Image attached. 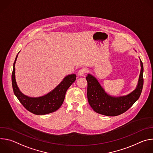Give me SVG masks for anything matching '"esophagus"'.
Listing matches in <instances>:
<instances>
[{"mask_svg": "<svg viewBox=\"0 0 153 153\" xmlns=\"http://www.w3.org/2000/svg\"><path fill=\"white\" fill-rule=\"evenodd\" d=\"M86 68H82V69H81V70H80L79 71L77 74H78V76H83L85 74V73H86Z\"/></svg>", "mask_w": 153, "mask_h": 153, "instance_id": "34e87169", "label": "esophagus"}]
</instances>
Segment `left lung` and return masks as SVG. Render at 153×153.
Returning <instances> with one entry per match:
<instances>
[{
	"instance_id": "8db88e82",
	"label": "left lung",
	"mask_w": 153,
	"mask_h": 153,
	"mask_svg": "<svg viewBox=\"0 0 153 153\" xmlns=\"http://www.w3.org/2000/svg\"><path fill=\"white\" fill-rule=\"evenodd\" d=\"M140 59V58H139ZM140 72L136 88L126 95L114 96L107 93L98 80L91 74H88L87 97L93 110L107 116H116L126 111L139 98L143 85V67L140 59Z\"/></svg>"
}]
</instances>
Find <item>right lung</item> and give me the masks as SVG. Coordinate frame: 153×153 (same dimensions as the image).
I'll list each match as a JSON object with an SVG mask.
<instances>
[{
	"label": "right lung",
	"mask_w": 153,
	"mask_h": 153,
	"mask_svg": "<svg viewBox=\"0 0 153 153\" xmlns=\"http://www.w3.org/2000/svg\"><path fill=\"white\" fill-rule=\"evenodd\" d=\"M18 54L13 64L12 73V86L15 96L27 110L34 114L44 115L57 111L64 101L67 90L76 80V75L71 74L66 76L53 90L45 95L39 97L28 96L22 93L16 80L15 64Z\"/></svg>",
	"instance_id": "1"
}]
</instances>
